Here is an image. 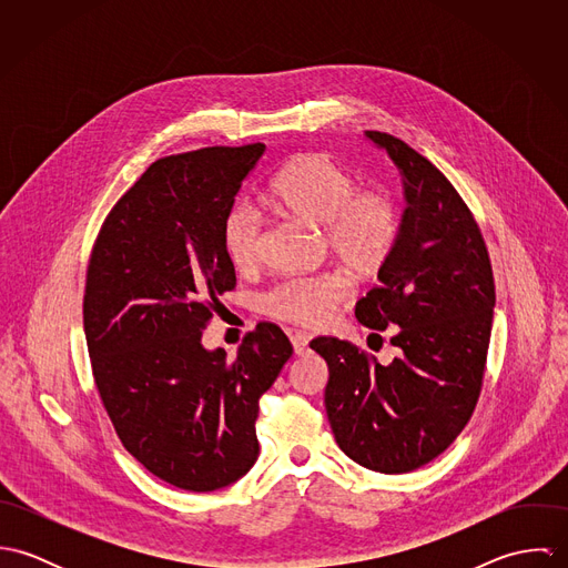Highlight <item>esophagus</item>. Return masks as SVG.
Listing matches in <instances>:
<instances>
[{
  "label": "esophagus",
  "instance_id": "1",
  "mask_svg": "<svg viewBox=\"0 0 568 568\" xmlns=\"http://www.w3.org/2000/svg\"><path fill=\"white\" fill-rule=\"evenodd\" d=\"M291 343H293V349H295L297 356H304V354L311 352V347H308V336L302 334V332H295V334L291 336Z\"/></svg>",
  "mask_w": 568,
  "mask_h": 568
}]
</instances>
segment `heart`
<instances>
[{
  "label": "heart",
  "mask_w": 568,
  "mask_h": 568,
  "mask_svg": "<svg viewBox=\"0 0 568 568\" xmlns=\"http://www.w3.org/2000/svg\"><path fill=\"white\" fill-rule=\"evenodd\" d=\"M275 205L297 221L322 227L327 251L354 275L378 273L398 239V212L378 190L356 192L354 176L332 158L302 155L280 170L271 183ZM223 243L236 268H251L260 257L262 214L239 203L225 219ZM347 297L341 273L288 277L262 295V311L275 320L317 327Z\"/></svg>",
  "instance_id": "1"
}]
</instances>
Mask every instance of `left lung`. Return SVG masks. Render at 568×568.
Segmentation results:
<instances>
[{
	"label": "left lung",
	"mask_w": 568,
	"mask_h": 568,
	"mask_svg": "<svg viewBox=\"0 0 568 568\" xmlns=\"http://www.w3.org/2000/svg\"><path fill=\"white\" fill-rule=\"evenodd\" d=\"M365 140L398 168L405 210L381 284L354 313L372 329L396 327L400 356L381 365L329 336L311 347L327 363L325 410L338 448L369 470L400 475L442 455L468 424L496 295L486 243L450 181L394 135L365 131Z\"/></svg>",
	"instance_id": "1"
}]
</instances>
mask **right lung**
Instances as JSON below:
<instances>
[{
	"instance_id": "add662e5",
	"label": "right lung",
	"mask_w": 568,
	"mask_h": 568,
	"mask_svg": "<svg viewBox=\"0 0 568 568\" xmlns=\"http://www.w3.org/2000/svg\"><path fill=\"white\" fill-rule=\"evenodd\" d=\"M264 151L158 160L115 203L89 260L82 320L102 405L124 448L187 491L251 470L260 396L293 354L273 324L255 325L234 361L201 341L216 297L236 286L223 225Z\"/></svg>"
}]
</instances>
